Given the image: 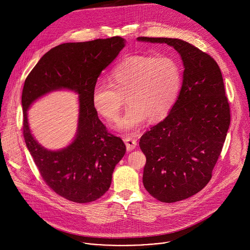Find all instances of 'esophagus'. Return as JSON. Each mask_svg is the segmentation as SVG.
Wrapping results in <instances>:
<instances>
[{"mask_svg":"<svg viewBox=\"0 0 250 250\" xmlns=\"http://www.w3.org/2000/svg\"><path fill=\"white\" fill-rule=\"evenodd\" d=\"M124 141L126 146L127 151H131L136 147V140L131 136H125Z\"/></svg>","mask_w":250,"mask_h":250,"instance_id":"esophagus-1","label":"esophagus"}]
</instances>
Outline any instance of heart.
Instances as JSON below:
<instances>
[{
	"instance_id": "b5f03b06",
	"label": "heart",
	"mask_w": 250,
	"mask_h": 250,
	"mask_svg": "<svg viewBox=\"0 0 250 250\" xmlns=\"http://www.w3.org/2000/svg\"><path fill=\"white\" fill-rule=\"evenodd\" d=\"M110 82L94 85L95 111L106 122H114L125 98L127 109L116 127L135 131L147 119L158 122L171 112L181 92L183 70L180 62L169 55H134L112 69Z\"/></svg>"
}]
</instances>
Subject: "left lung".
Wrapping results in <instances>:
<instances>
[{
  "instance_id": "left-lung-1",
  "label": "left lung",
  "mask_w": 250,
  "mask_h": 250,
  "mask_svg": "<svg viewBox=\"0 0 250 250\" xmlns=\"http://www.w3.org/2000/svg\"><path fill=\"white\" fill-rule=\"evenodd\" d=\"M137 41L166 43L183 61L179 98L139 141L146 157L145 188L158 201L174 203L197 194L210 180L230 123L229 104L221 69L208 54L178 39Z\"/></svg>"
}]
</instances>
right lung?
Returning a JSON list of instances; mask_svg holds the SVG:
<instances>
[{
  "instance_id": "obj_1",
  "label": "right lung",
  "mask_w": 250,
  "mask_h": 250,
  "mask_svg": "<svg viewBox=\"0 0 250 250\" xmlns=\"http://www.w3.org/2000/svg\"><path fill=\"white\" fill-rule=\"evenodd\" d=\"M125 46L121 37L60 44L41 58L24 81L21 105L26 147L44 182L71 202L83 204L101 198L109 190L114 169L125 153L124 141L108 132L92 104L98 77ZM59 89L79 94V125L69 146L50 151L32 135L27 111L38 98Z\"/></svg>"
}]
</instances>
